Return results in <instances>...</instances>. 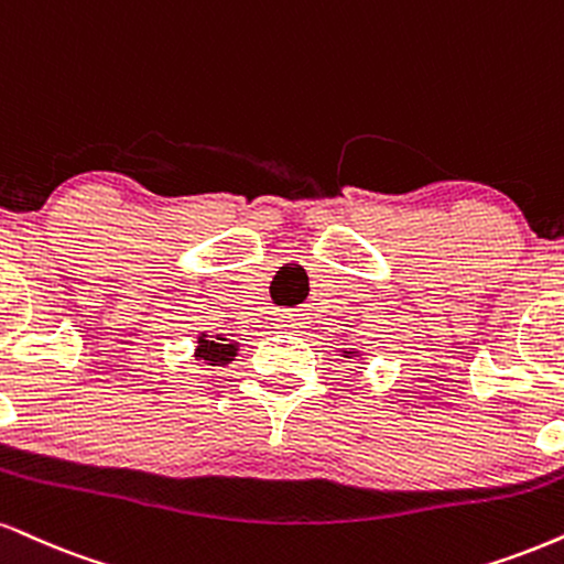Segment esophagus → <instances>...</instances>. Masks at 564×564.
Listing matches in <instances>:
<instances>
[{"instance_id": "esophagus-1", "label": "esophagus", "mask_w": 564, "mask_h": 564, "mask_svg": "<svg viewBox=\"0 0 564 564\" xmlns=\"http://www.w3.org/2000/svg\"><path fill=\"white\" fill-rule=\"evenodd\" d=\"M278 323H281V328H286V330H300V325H302L294 315H281V321Z\"/></svg>"}]
</instances>
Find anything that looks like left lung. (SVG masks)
<instances>
[{
    "mask_svg": "<svg viewBox=\"0 0 564 564\" xmlns=\"http://www.w3.org/2000/svg\"><path fill=\"white\" fill-rule=\"evenodd\" d=\"M341 357H347V359H355V357H359V351H351V349H344V355Z\"/></svg>",
    "mask_w": 564,
    "mask_h": 564,
    "instance_id": "obj_1",
    "label": "left lung"
}]
</instances>
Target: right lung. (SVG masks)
Returning a JSON list of instances; mask_svg holds the SVG:
<instances>
[{"label":"right lung","mask_w":564,"mask_h":564,"mask_svg":"<svg viewBox=\"0 0 564 564\" xmlns=\"http://www.w3.org/2000/svg\"><path fill=\"white\" fill-rule=\"evenodd\" d=\"M239 355V341H230L226 334H199L196 336L194 357L205 359L207 365H228Z\"/></svg>","instance_id":"1"}]
</instances>
